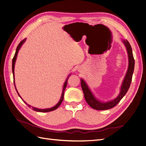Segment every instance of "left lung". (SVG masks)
Returning a JSON list of instances; mask_svg holds the SVG:
<instances>
[{
	"mask_svg": "<svg viewBox=\"0 0 146 146\" xmlns=\"http://www.w3.org/2000/svg\"><path fill=\"white\" fill-rule=\"evenodd\" d=\"M124 44L125 47L127 48V51L128 53V57H129V67H128L127 72L123 79L122 86L121 87V91L119 96L116 99H114L108 102H102L96 99L93 94L92 93L90 88H88L86 82L83 79H81V86L85 96V99L88 104L89 105L91 108L97 110H105L112 108L120 102V100L123 98V97L125 95L127 92L129 90L133 73L134 71L135 68V60L133 58V52L129 42L126 40L122 41Z\"/></svg>",
	"mask_w": 146,
	"mask_h": 146,
	"instance_id": "obj_1",
	"label": "left lung"
}]
</instances>
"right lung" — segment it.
<instances>
[{
	"mask_svg": "<svg viewBox=\"0 0 146 146\" xmlns=\"http://www.w3.org/2000/svg\"><path fill=\"white\" fill-rule=\"evenodd\" d=\"M25 39H23V41H21L20 42V43H19V44H18V46H17L16 50V52H15V56H14V57H13V60H12V71H13V77H14L13 78H14V84H15V65L16 60V58H17V53H18V51H19V50L20 49V48H21V47L22 46V45H23V43L25 42ZM69 76H68V78H67V80H66V82H64V83L63 89V92H62V94H61V99H60V101L58 102V103L55 106V107H54L50 108H47V109H39V108H35V107H31V106H30V105H29V104H27V103H26L25 102L23 99H22V100H23L24 102L25 103V104H27V105L29 106V107H30H30H32V109L34 110V111H38V112H48V111H54V110H56V108H58V107H59V106L61 105V102H62L63 100V99H64V90H65L66 88V86H67L68 80V78H69ZM15 88H16V86H15ZM16 91H17V94H18V95L19 96L20 98H21V96H20V95L19 94L18 92H17V90H16ZM21 99H22V98H21Z\"/></svg>",
	"mask_w": 146,
	"mask_h": 146,
	"instance_id": "obj_1",
	"label": "right lung"
}]
</instances>
